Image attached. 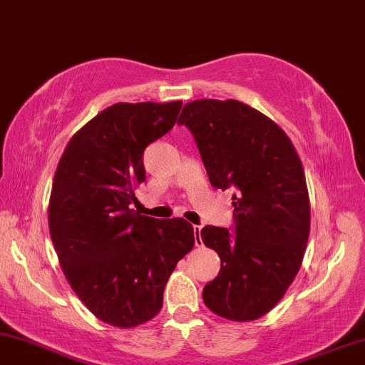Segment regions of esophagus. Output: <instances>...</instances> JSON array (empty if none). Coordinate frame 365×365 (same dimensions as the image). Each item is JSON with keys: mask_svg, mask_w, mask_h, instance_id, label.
Segmentation results:
<instances>
[{"mask_svg": "<svg viewBox=\"0 0 365 365\" xmlns=\"http://www.w3.org/2000/svg\"><path fill=\"white\" fill-rule=\"evenodd\" d=\"M192 230H195V244H196V247H201V245H203V240H201V227H200V225H195V227H192Z\"/></svg>", "mask_w": 365, "mask_h": 365, "instance_id": "esophagus-1", "label": "esophagus"}]
</instances>
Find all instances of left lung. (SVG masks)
<instances>
[{"label":"left lung","instance_id":"left-lung-1","mask_svg":"<svg viewBox=\"0 0 365 365\" xmlns=\"http://www.w3.org/2000/svg\"><path fill=\"white\" fill-rule=\"evenodd\" d=\"M178 123L191 130L211 186L235 190V232L213 225L201 230L222 260L203 289L205 304L227 320H257L284 296L307 250L303 164L284 130L237 100L191 101Z\"/></svg>","mask_w":365,"mask_h":365}]
</instances>
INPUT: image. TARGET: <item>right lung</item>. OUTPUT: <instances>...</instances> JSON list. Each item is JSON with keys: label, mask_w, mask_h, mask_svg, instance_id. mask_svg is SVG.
I'll list each match as a JSON object with an SVG mask.
<instances>
[{"label": "right lung", "mask_w": 365, "mask_h": 365, "mask_svg": "<svg viewBox=\"0 0 365 365\" xmlns=\"http://www.w3.org/2000/svg\"><path fill=\"white\" fill-rule=\"evenodd\" d=\"M181 106H108L73 135L53 175L48 230L58 264L84 307L113 327L152 320L175 264L195 245L184 218L130 208L145 181L143 150L174 127Z\"/></svg>", "instance_id": "1"}]
</instances>
